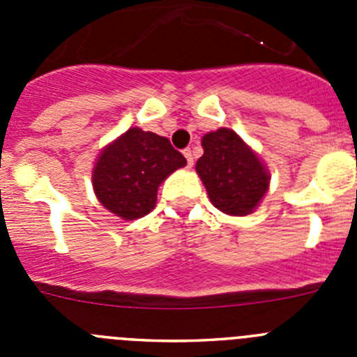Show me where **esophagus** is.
<instances>
[{
	"instance_id": "esophagus-1",
	"label": "esophagus",
	"mask_w": 357,
	"mask_h": 357,
	"mask_svg": "<svg viewBox=\"0 0 357 357\" xmlns=\"http://www.w3.org/2000/svg\"><path fill=\"white\" fill-rule=\"evenodd\" d=\"M182 153H184L185 160H188V168H191V166H193V155H191V148H185Z\"/></svg>"
}]
</instances>
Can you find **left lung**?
Instances as JSON below:
<instances>
[{"label": "left lung", "instance_id": "1", "mask_svg": "<svg viewBox=\"0 0 357 357\" xmlns=\"http://www.w3.org/2000/svg\"><path fill=\"white\" fill-rule=\"evenodd\" d=\"M202 146L197 173L213 206L230 216L254 213L270 185V173L257 153L230 128L206 134Z\"/></svg>", "mask_w": 357, "mask_h": 357}]
</instances>
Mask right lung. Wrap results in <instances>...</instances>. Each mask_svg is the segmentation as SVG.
Returning a JSON list of instances; mask_svg holds the SVG:
<instances>
[{"label": "right lung", "instance_id": "obj_1", "mask_svg": "<svg viewBox=\"0 0 357 357\" xmlns=\"http://www.w3.org/2000/svg\"><path fill=\"white\" fill-rule=\"evenodd\" d=\"M185 157L169 139L128 128L105 146L93 169V188L102 206L123 220H137L155 207L157 189Z\"/></svg>", "mask_w": 357, "mask_h": 357}]
</instances>
